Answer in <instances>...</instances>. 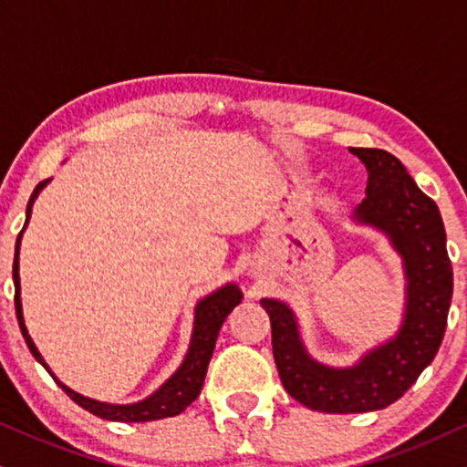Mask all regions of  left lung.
Returning a JSON list of instances; mask_svg holds the SVG:
<instances>
[{
	"label": "left lung",
	"instance_id": "8db88e82",
	"mask_svg": "<svg viewBox=\"0 0 467 467\" xmlns=\"http://www.w3.org/2000/svg\"><path fill=\"white\" fill-rule=\"evenodd\" d=\"M349 150L368 172L366 198L353 209L351 222L381 233L403 261L405 308L399 329L351 366H329L306 349L291 306L261 299L282 386L295 400L326 414L377 411L403 397L433 362L452 299V267L438 204L390 152Z\"/></svg>",
	"mask_w": 467,
	"mask_h": 467
}]
</instances>
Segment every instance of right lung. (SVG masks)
<instances>
[{"label": "right lung", "instance_id": "right-lung-1", "mask_svg": "<svg viewBox=\"0 0 467 467\" xmlns=\"http://www.w3.org/2000/svg\"><path fill=\"white\" fill-rule=\"evenodd\" d=\"M47 185H49V179L38 182L36 190H34V193H32V198H29L27 211H26V226H23V230L19 233V239H16L15 265H13L16 318H19L21 334L27 342L29 351H32V356L45 366L47 373H49L53 379L57 381V386H60L62 390L67 392L77 405L84 407V410H88L94 416L105 418V420H114V422H150V420H161V418L179 416L181 411H185L187 407H190L193 400L198 399L200 390H202L206 368H209L211 356H213V349H215L217 334H220V329L223 326V321H226V317L241 304V299H244V293L239 291L237 285L228 282V285L220 286L217 291L209 293L206 297L200 299V302L196 304V308H193L192 340H190V347H187L185 358H182L179 368H176L174 373L170 375L168 379H165L161 386H159L152 394H149L146 399L138 400V403L118 405V403H103V400L84 397V394L75 392L73 388H68L67 383H62L56 375H53L49 364L45 362V358L40 356L36 345H34L32 336H29L27 327H26V318H23L21 277H19L21 237H23V233H26L29 217H32V206H34V202H36L38 193L43 192Z\"/></svg>", "mask_w": 467, "mask_h": 467}]
</instances>
